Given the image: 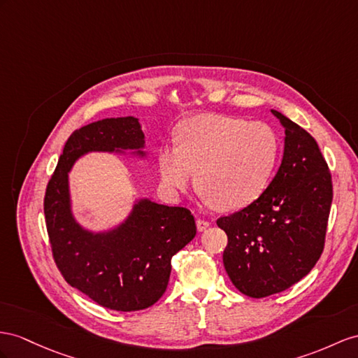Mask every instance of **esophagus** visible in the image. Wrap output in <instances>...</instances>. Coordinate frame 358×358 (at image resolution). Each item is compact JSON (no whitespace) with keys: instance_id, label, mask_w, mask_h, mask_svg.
<instances>
[{"instance_id":"1","label":"esophagus","mask_w":358,"mask_h":358,"mask_svg":"<svg viewBox=\"0 0 358 358\" xmlns=\"http://www.w3.org/2000/svg\"><path fill=\"white\" fill-rule=\"evenodd\" d=\"M208 227H210V222L207 221V219H204V217H198V219H196V228H198V231H204V230H207Z\"/></svg>"}]
</instances>
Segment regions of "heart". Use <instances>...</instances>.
<instances>
[{"mask_svg":"<svg viewBox=\"0 0 358 358\" xmlns=\"http://www.w3.org/2000/svg\"><path fill=\"white\" fill-rule=\"evenodd\" d=\"M178 146H164L157 163L163 185L171 192L196 182L207 199L222 210L254 203L268 187L278 160V137L263 122L204 115L178 128Z\"/></svg>","mask_w":358,"mask_h":358,"instance_id":"1","label":"heart"}]
</instances>
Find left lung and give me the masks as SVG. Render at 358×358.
I'll use <instances>...</instances> for the list:
<instances>
[{"mask_svg":"<svg viewBox=\"0 0 358 358\" xmlns=\"http://www.w3.org/2000/svg\"><path fill=\"white\" fill-rule=\"evenodd\" d=\"M282 162L263 194L216 221L228 236L224 266L236 289L264 298L292 287L324 251L333 201L328 164L313 137L282 113Z\"/></svg>","mask_w":358,"mask_h":358,"instance_id":"8db88e82","label":"left lung"}]
</instances>
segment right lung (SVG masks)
Returning a JSON list of instances; mask_svg holds the SVG:
<instances>
[{"label":"right lung","mask_w":358,"mask_h":358,"mask_svg":"<svg viewBox=\"0 0 358 358\" xmlns=\"http://www.w3.org/2000/svg\"><path fill=\"white\" fill-rule=\"evenodd\" d=\"M145 136L133 116L110 117L69 136L43 199L52 259L63 278L96 304L137 311L155 304L168 287L171 259L194 239L196 225L186 207L142 199L124 224L107 233L81 228L71 213L68 172L90 151L137 150Z\"/></svg>","instance_id":"obj_1"}]
</instances>
